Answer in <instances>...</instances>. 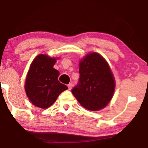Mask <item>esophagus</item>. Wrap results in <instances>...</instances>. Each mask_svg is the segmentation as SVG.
<instances>
[{
  "mask_svg": "<svg viewBox=\"0 0 148 148\" xmlns=\"http://www.w3.org/2000/svg\"><path fill=\"white\" fill-rule=\"evenodd\" d=\"M67 86H68V88L69 90H71L72 88V86H73V84H69L67 85Z\"/></svg>",
  "mask_w": 148,
  "mask_h": 148,
  "instance_id": "obj_1",
  "label": "esophagus"
}]
</instances>
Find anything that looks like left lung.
<instances>
[{
	"mask_svg": "<svg viewBox=\"0 0 148 148\" xmlns=\"http://www.w3.org/2000/svg\"><path fill=\"white\" fill-rule=\"evenodd\" d=\"M79 82L72 94L82 106L90 111L104 108L111 101L115 81L109 65L97 53L88 54L80 62Z\"/></svg>",
	"mask_w": 148,
	"mask_h": 148,
	"instance_id": "left-lung-1",
	"label": "left lung"
}]
</instances>
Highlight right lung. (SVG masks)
I'll return each instance as SVG.
<instances>
[{"mask_svg": "<svg viewBox=\"0 0 148 148\" xmlns=\"http://www.w3.org/2000/svg\"><path fill=\"white\" fill-rule=\"evenodd\" d=\"M56 62L53 58L38 55L30 64L27 74L25 92L33 104L41 108L51 106L59 95L68 89L58 80L60 73L53 68Z\"/></svg>", "mask_w": 148, "mask_h": 148, "instance_id": "add662e5", "label": "right lung"}]
</instances>
